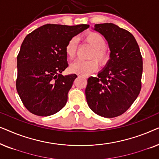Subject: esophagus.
Returning a JSON list of instances; mask_svg holds the SVG:
<instances>
[{
    "label": "esophagus",
    "mask_w": 159,
    "mask_h": 159,
    "mask_svg": "<svg viewBox=\"0 0 159 159\" xmlns=\"http://www.w3.org/2000/svg\"><path fill=\"white\" fill-rule=\"evenodd\" d=\"M77 76L79 77H83V78H87V76L85 75H83V74H77Z\"/></svg>",
    "instance_id": "1"
}]
</instances>
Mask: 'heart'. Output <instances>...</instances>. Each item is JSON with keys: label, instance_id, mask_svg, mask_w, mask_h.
Wrapping results in <instances>:
<instances>
[{"label": "heart", "instance_id": "b5f03b06", "mask_svg": "<svg viewBox=\"0 0 159 159\" xmlns=\"http://www.w3.org/2000/svg\"><path fill=\"white\" fill-rule=\"evenodd\" d=\"M84 43H88L93 48V51L89 55V58L92 59L82 61L78 60L74 62L70 66V71L71 72L77 74H83L88 75L95 71L98 67L99 63L101 66H103L107 64L110 58V56L106 51V41L105 38L97 32H89L84 34L82 36ZM78 47V40L77 38H71L67 42L65 47V52L67 57L70 59H73L77 53ZM95 58L97 60H93Z\"/></svg>", "mask_w": 159, "mask_h": 159}]
</instances>
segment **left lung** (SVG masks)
Returning a JSON list of instances; mask_svg holds the SVG:
<instances>
[{
	"label": "left lung",
	"instance_id": "obj_1",
	"mask_svg": "<svg viewBox=\"0 0 159 159\" xmlns=\"http://www.w3.org/2000/svg\"><path fill=\"white\" fill-rule=\"evenodd\" d=\"M94 30L108 41L110 59L98 74L88 80L85 95L93 112L106 118L124 114L141 90L143 58L134 36L112 23L95 25Z\"/></svg>",
	"mask_w": 159,
	"mask_h": 159
}]
</instances>
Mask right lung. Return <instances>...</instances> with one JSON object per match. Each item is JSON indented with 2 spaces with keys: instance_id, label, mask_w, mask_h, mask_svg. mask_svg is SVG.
I'll return each mask as SVG.
<instances>
[{
  "instance_id": "obj_1",
  "label": "right lung",
  "mask_w": 159,
  "mask_h": 159,
  "mask_svg": "<svg viewBox=\"0 0 159 159\" xmlns=\"http://www.w3.org/2000/svg\"><path fill=\"white\" fill-rule=\"evenodd\" d=\"M90 27L48 24L28 34L17 56L16 90L24 106L37 116H51L63 108L77 77L61 75L68 67L65 47Z\"/></svg>"
}]
</instances>
